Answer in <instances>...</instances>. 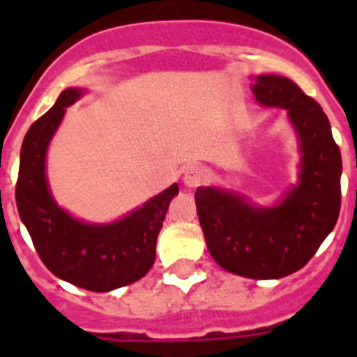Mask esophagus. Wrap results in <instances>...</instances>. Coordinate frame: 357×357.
Wrapping results in <instances>:
<instances>
[{
    "label": "esophagus",
    "instance_id": "34e87169",
    "mask_svg": "<svg viewBox=\"0 0 357 357\" xmlns=\"http://www.w3.org/2000/svg\"><path fill=\"white\" fill-rule=\"evenodd\" d=\"M207 179V170L204 167H200V165H190V167H187V170H185L183 174V181L187 187H198V185H202L204 181Z\"/></svg>",
    "mask_w": 357,
    "mask_h": 357
}]
</instances>
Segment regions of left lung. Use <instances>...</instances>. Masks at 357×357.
Wrapping results in <instances>:
<instances>
[{"mask_svg":"<svg viewBox=\"0 0 357 357\" xmlns=\"http://www.w3.org/2000/svg\"><path fill=\"white\" fill-rule=\"evenodd\" d=\"M255 100L287 109L300 140L298 183L274 207L252 206L237 192L196 189V211L207 248L224 271L278 280L300 271L330 235L341 209V151L319 103L283 75H257Z\"/></svg>","mask_w":357,"mask_h":357,"instance_id":"obj_1","label":"left lung"}]
</instances>
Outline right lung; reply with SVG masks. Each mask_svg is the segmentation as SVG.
I'll list each match as a JSON object with an SVG mask.
<instances>
[{"mask_svg": "<svg viewBox=\"0 0 357 357\" xmlns=\"http://www.w3.org/2000/svg\"><path fill=\"white\" fill-rule=\"evenodd\" d=\"M81 89H66L46 114L33 122L20 151L16 206L42 263L64 282L107 293L137 282L155 261L157 235L176 183L144 206L111 224H86L55 204L46 179V151L66 107L79 100Z\"/></svg>", "mask_w": 357, "mask_h": 357, "instance_id": "obj_1", "label": "right lung"}]
</instances>
